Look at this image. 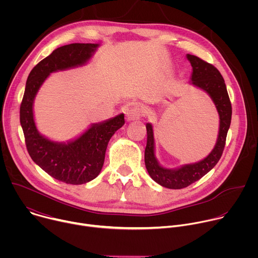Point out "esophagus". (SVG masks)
I'll list each match as a JSON object with an SVG mask.
<instances>
[{
  "mask_svg": "<svg viewBox=\"0 0 258 258\" xmlns=\"http://www.w3.org/2000/svg\"><path fill=\"white\" fill-rule=\"evenodd\" d=\"M144 116V109L142 106L133 105L131 106L126 111V118L127 120H137Z\"/></svg>",
  "mask_w": 258,
  "mask_h": 258,
  "instance_id": "1",
  "label": "esophagus"
}]
</instances>
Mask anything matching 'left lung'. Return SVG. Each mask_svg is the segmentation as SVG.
Instances as JSON below:
<instances>
[{"instance_id":"obj_1","label":"left lung","mask_w":258,"mask_h":258,"mask_svg":"<svg viewBox=\"0 0 258 258\" xmlns=\"http://www.w3.org/2000/svg\"><path fill=\"white\" fill-rule=\"evenodd\" d=\"M193 67L192 84L209 94L219 114V133L216 145L211 153L203 160L182 166L177 169H167L160 166L154 155V137L150 123L146 124L147 145L145 149V165L150 176L162 187L182 189L200 179L210 171L223 155L228 131L232 119V104L225 80L212 64L194 55H187Z\"/></svg>"}]
</instances>
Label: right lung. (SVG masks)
<instances>
[{"instance_id":"1","label":"right lung","mask_w":258,"mask_h":258,"mask_svg":"<svg viewBox=\"0 0 258 258\" xmlns=\"http://www.w3.org/2000/svg\"><path fill=\"white\" fill-rule=\"evenodd\" d=\"M97 47L96 44L76 43L53 51L30 71L20 105V123L29 156L48 174L70 185H82L98 176L108 142L124 124V115L94 124L79 139L60 144L46 139L36 131L32 104L36 92L51 72L84 64Z\"/></svg>"}]
</instances>
